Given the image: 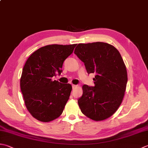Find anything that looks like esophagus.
Returning <instances> with one entry per match:
<instances>
[{"label": "esophagus", "instance_id": "34e87169", "mask_svg": "<svg viewBox=\"0 0 148 148\" xmlns=\"http://www.w3.org/2000/svg\"><path fill=\"white\" fill-rule=\"evenodd\" d=\"M72 88L74 89L76 87V85H72Z\"/></svg>", "mask_w": 148, "mask_h": 148}]
</instances>
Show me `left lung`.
I'll use <instances>...</instances> for the list:
<instances>
[{
  "mask_svg": "<svg viewBox=\"0 0 148 148\" xmlns=\"http://www.w3.org/2000/svg\"><path fill=\"white\" fill-rule=\"evenodd\" d=\"M74 54L85 63L88 74H95L94 86H82L77 101L81 111L92 120H105L117 110L126 90L128 75L121 55L114 46L99 42L79 43Z\"/></svg>",
  "mask_w": 148,
  "mask_h": 148,
  "instance_id": "obj_1",
  "label": "left lung"
}]
</instances>
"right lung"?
I'll return each instance as SVG.
<instances>
[{"mask_svg": "<svg viewBox=\"0 0 148 148\" xmlns=\"http://www.w3.org/2000/svg\"><path fill=\"white\" fill-rule=\"evenodd\" d=\"M77 44H52L34 51L26 61L20 77V89L31 115L41 122H50L62 115L72 86L53 80L61 74L63 63Z\"/></svg>", "mask_w": 148, "mask_h": 148, "instance_id": "1", "label": "right lung"}]
</instances>
